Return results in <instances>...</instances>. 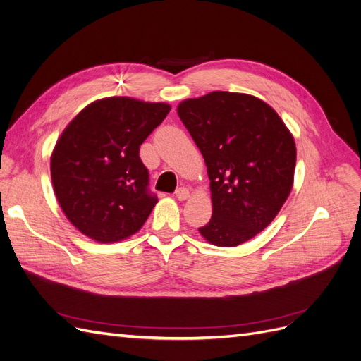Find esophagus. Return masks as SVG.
<instances>
[{
	"label": "esophagus",
	"mask_w": 361,
	"mask_h": 361,
	"mask_svg": "<svg viewBox=\"0 0 361 361\" xmlns=\"http://www.w3.org/2000/svg\"><path fill=\"white\" fill-rule=\"evenodd\" d=\"M188 197H190V190H188V188L182 187V188H179V190L176 191V199H178V200L183 202V200H187Z\"/></svg>",
	"instance_id": "34e87169"
}]
</instances>
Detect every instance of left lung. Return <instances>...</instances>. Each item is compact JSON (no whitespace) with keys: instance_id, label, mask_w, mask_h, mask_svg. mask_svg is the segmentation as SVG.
Listing matches in <instances>:
<instances>
[{"instance_id":"obj_1","label":"left lung","mask_w":361,"mask_h":361,"mask_svg":"<svg viewBox=\"0 0 361 361\" xmlns=\"http://www.w3.org/2000/svg\"><path fill=\"white\" fill-rule=\"evenodd\" d=\"M211 180L212 216L199 232L236 247L274 220L293 187L297 146L272 106L247 93L211 92L178 105Z\"/></svg>"}]
</instances>
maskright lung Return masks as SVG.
<instances>
[{
	"label": "right lung",
	"mask_w": 361,
	"mask_h": 361,
	"mask_svg": "<svg viewBox=\"0 0 361 361\" xmlns=\"http://www.w3.org/2000/svg\"><path fill=\"white\" fill-rule=\"evenodd\" d=\"M171 110L128 96L97 99L64 128L51 154L54 194L69 223L101 244L135 235L158 203L140 146Z\"/></svg>",
	"instance_id": "obj_1"
}]
</instances>
